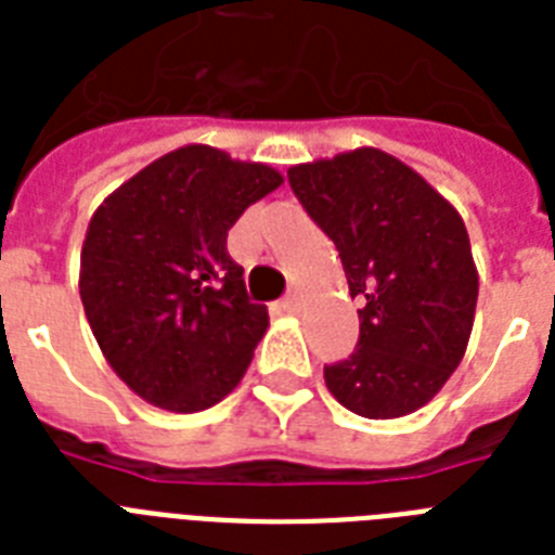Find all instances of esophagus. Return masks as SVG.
I'll list each match as a JSON object with an SVG mask.
<instances>
[{"instance_id":"esophagus-1","label":"esophagus","mask_w":555,"mask_h":555,"mask_svg":"<svg viewBox=\"0 0 555 555\" xmlns=\"http://www.w3.org/2000/svg\"><path fill=\"white\" fill-rule=\"evenodd\" d=\"M279 311H285V313H296V311H299V296L287 294L285 299H279Z\"/></svg>"}]
</instances>
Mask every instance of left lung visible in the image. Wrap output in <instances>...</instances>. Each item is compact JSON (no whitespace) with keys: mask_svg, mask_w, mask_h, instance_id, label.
<instances>
[{"mask_svg":"<svg viewBox=\"0 0 555 555\" xmlns=\"http://www.w3.org/2000/svg\"><path fill=\"white\" fill-rule=\"evenodd\" d=\"M287 184L363 302L357 348L325 365L331 395L371 421L426 405L461 363L478 302L457 209L379 150L291 167Z\"/></svg>","mask_w":555,"mask_h":555,"instance_id":"1","label":"left lung"}]
</instances>
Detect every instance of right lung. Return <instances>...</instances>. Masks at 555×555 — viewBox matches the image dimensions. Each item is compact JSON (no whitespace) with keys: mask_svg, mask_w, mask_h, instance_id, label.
Wrapping results in <instances>:
<instances>
[{"mask_svg":"<svg viewBox=\"0 0 555 555\" xmlns=\"http://www.w3.org/2000/svg\"><path fill=\"white\" fill-rule=\"evenodd\" d=\"M282 184L276 169L184 146L141 169L91 216L80 299L108 365L143 400L201 412L238 386L268 331L227 230Z\"/></svg>","mask_w":555,"mask_h":555,"instance_id":"1","label":"right lung"}]
</instances>
